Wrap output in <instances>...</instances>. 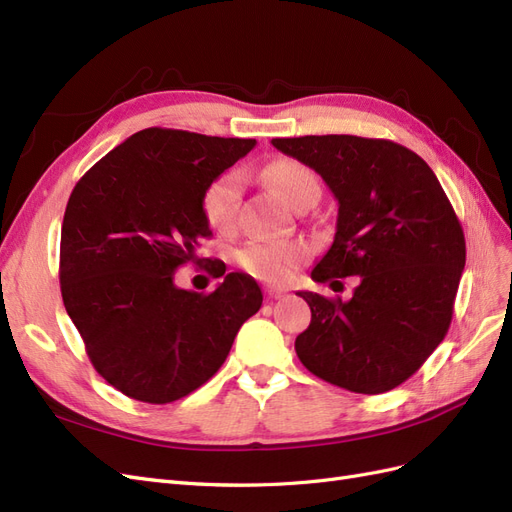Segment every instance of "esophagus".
I'll list each match as a JSON object with an SVG mask.
<instances>
[{
	"instance_id": "obj_1",
	"label": "esophagus",
	"mask_w": 512,
	"mask_h": 512,
	"mask_svg": "<svg viewBox=\"0 0 512 512\" xmlns=\"http://www.w3.org/2000/svg\"><path fill=\"white\" fill-rule=\"evenodd\" d=\"M265 294H267V299H282L284 297V290L282 288H267L265 290Z\"/></svg>"
}]
</instances>
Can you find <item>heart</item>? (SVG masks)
Wrapping results in <instances>:
<instances>
[{
    "label": "heart",
    "instance_id": "heart-1",
    "mask_svg": "<svg viewBox=\"0 0 512 512\" xmlns=\"http://www.w3.org/2000/svg\"><path fill=\"white\" fill-rule=\"evenodd\" d=\"M265 177L288 205H297L309 192H320L318 179L312 168L297 160H273L265 168ZM243 192V177L237 170L213 179L203 194V213L207 224L228 232L235 228L239 218ZM309 258V247L301 241H252L235 254L237 265L252 277L267 284H284Z\"/></svg>",
    "mask_w": 512,
    "mask_h": 512
}]
</instances>
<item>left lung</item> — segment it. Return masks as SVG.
<instances>
[{
  "label": "left lung",
  "instance_id": "obj_1",
  "mask_svg": "<svg viewBox=\"0 0 512 512\" xmlns=\"http://www.w3.org/2000/svg\"><path fill=\"white\" fill-rule=\"evenodd\" d=\"M335 194L337 232L314 282L359 275L350 301L299 292L312 322L297 337L301 363L352 393L378 395L416 374L453 320L466 237L423 158L384 138H273Z\"/></svg>",
  "mask_w": 512,
  "mask_h": 512
}]
</instances>
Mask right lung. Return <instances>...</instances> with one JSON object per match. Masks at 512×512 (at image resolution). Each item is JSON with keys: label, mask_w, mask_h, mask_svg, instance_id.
Listing matches in <instances>:
<instances>
[{"label": "right lung", "mask_w": 512, "mask_h": 512, "mask_svg": "<svg viewBox=\"0 0 512 512\" xmlns=\"http://www.w3.org/2000/svg\"><path fill=\"white\" fill-rule=\"evenodd\" d=\"M254 145L147 128L74 185L61 224V299L91 365L123 395L145 404L190 395L222 367L241 324L260 309L262 292L245 273H228L211 292L175 284L211 237L207 185Z\"/></svg>", "instance_id": "obj_1"}]
</instances>
